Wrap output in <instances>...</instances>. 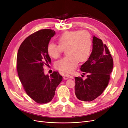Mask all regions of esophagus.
Segmentation results:
<instances>
[{
  "label": "esophagus",
  "instance_id": "obj_1",
  "mask_svg": "<svg viewBox=\"0 0 128 128\" xmlns=\"http://www.w3.org/2000/svg\"><path fill=\"white\" fill-rule=\"evenodd\" d=\"M63 78H64L65 80H67V79L69 78H72L73 77L70 76V75H69V74H65V75H63Z\"/></svg>",
  "mask_w": 128,
  "mask_h": 128
}]
</instances>
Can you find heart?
<instances>
[{
  "label": "heart",
  "instance_id": "obj_1",
  "mask_svg": "<svg viewBox=\"0 0 128 128\" xmlns=\"http://www.w3.org/2000/svg\"><path fill=\"white\" fill-rule=\"evenodd\" d=\"M59 45L50 43L47 52L53 58H57L63 50H66V57L56 62L57 69L65 72H70L81 62L87 60L90 56L92 49V38L88 32L82 31L65 32L57 38Z\"/></svg>",
  "mask_w": 128,
  "mask_h": 128
}]
</instances>
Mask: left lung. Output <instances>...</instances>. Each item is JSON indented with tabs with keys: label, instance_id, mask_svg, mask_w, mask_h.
Here are the masks:
<instances>
[{
	"label": "left lung",
	"instance_id": "left-lung-1",
	"mask_svg": "<svg viewBox=\"0 0 128 128\" xmlns=\"http://www.w3.org/2000/svg\"><path fill=\"white\" fill-rule=\"evenodd\" d=\"M114 67V61L108 47L102 40L93 38V49L81 70L87 74L84 80L75 77V93L78 99L90 102L96 99L107 87Z\"/></svg>",
	"mask_w": 128,
	"mask_h": 128
}]
</instances>
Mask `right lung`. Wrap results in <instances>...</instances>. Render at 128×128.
<instances>
[{"mask_svg":"<svg viewBox=\"0 0 128 128\" xmlns=\"http://www.w3.org/2000/svg\"><path fill=\"white\" fill-rule=\"evenodd\" d=\"M56 32L42 29L29 35L18 50L17 69L23 87L29 96L38 104L50 102L56 88L63 80L58 71L44 75L43 66L51 63L47 46Z\"/></svg>","mask_w":128,"mask_h":128,"instance_id":"right-lung-1","label":"right lung"}]
</instances>
